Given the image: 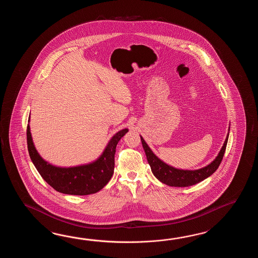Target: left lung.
<instances>
[{"mask_svg":"<svg viewBox=\"0 0 258 258\" xmlns=\"http://www.w3.org/2000/svg\"><path fill=\"white\" fill-rule=\"evenodd\" d=\"M229 133H230V127H229ZM229 133L216 159L206 167L198 170H181V169H176L174 167L165 163L164 161L159 159L153 153V151L148 147V144L144 140V138L141 136L140 137H141L143 148L145 150V153L148 159V164L150 165L154 176L162 183H165L169 186L187 187L197 184L198 182L209 178V176L212 175L219 168V164L224 156L228 138H229Z\"/></svg>","mask_w":258,"mask_h":258,"instance_id":"left-lung-1","label":"left lung"}]
</instances>
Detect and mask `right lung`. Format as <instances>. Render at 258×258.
<instances>
[{
  "label": "right lung",
  "mask_w": 258,
  "mask_h": 258,
  "mask_svg": "<svg viewBox=\"0 0 258 258\" xmlns=\"http://www.w3.org/2000/svg\"><path fill=\"white\" fill-rule=\"evenodd\" d=\"M127 132V128L117 132L110 138L102 154L92 162L74 167H59L50 164L39 155L28 124V153L44 181L54 190L66 195L87 196L99 192L110 181L114 170L116 146Z\"/></svg>",
  "instance_id": "right-lung-1"
}]
</instances>
